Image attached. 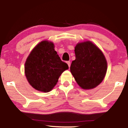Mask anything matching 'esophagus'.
Segmentation results:
<instances>
[{
  "instance_id": "obj_1",
  "label": "esophagus",
  "mask_w": 128,
  "mask_h": 128,
  "mask_svg": "<svg viewBox=\"0 0 128 128\" xmlns=\"http://www.w3.org/2000/svg\"><path fill=\"white\" fill-rule=\"evenodd\" d=\"M66 63H67V64H68V66H69V67H70V61H67Z\"/></svg>"
}]
</instances>
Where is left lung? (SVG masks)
Instances as JSON below:
<instances>
[{
  "mask_svg": "<svg viewBox=\"0 0 128 128\" xmlns=\"http://www.w3.org/2000/svg\"><path fill=\"white\" fill-rule=\"evenodd\" d=\"M76 59L70 72L79 86L91 89L101 83L106 76L107 63L102 52L92 42L78 43L74 49Z\"/></svg>",
  "mask_w": 128,
  "mask_h": 128,
  "instance_id": "8db88e82",
  "label": "left lung"
}]
</instances>
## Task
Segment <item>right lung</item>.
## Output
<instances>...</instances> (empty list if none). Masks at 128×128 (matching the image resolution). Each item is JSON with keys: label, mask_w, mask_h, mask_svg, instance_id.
Masks as SVG:
<instances>
[{"label": "right lung", "mask_w": 128, "mask_h": 128, "mask_svg": "<svg viewBox=\"0 0 128 128\" xmlns=\"http://www.w3.org/2000/svg\"><path fill=\"white\" fill-rule=\"evenodd\" d=\"M25 74L31 86L41 92H50L57 83L60 74L69 68L61 60L51 42L38 44L28 56Z\"/></svg>", "instance_id": "obj_1"}]
</instances>
